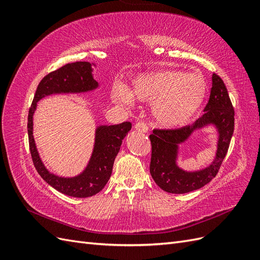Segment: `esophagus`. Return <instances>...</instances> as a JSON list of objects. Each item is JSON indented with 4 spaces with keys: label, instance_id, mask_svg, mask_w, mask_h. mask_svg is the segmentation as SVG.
Instances as JSON below:
<instances>
[{
    "label": "esophagus",
    "instance_id": "1",
    "mask_svg": "<svg viewBox=\"0 0 260 260\" xmlns=\"http://www.w3.org/2000/svg\"><path fill=\"white\" fill-rule=\"evenodd\" d=\"M135 128L138 130V131H141V132H147L148 130V127L147 124L144 122V121H139L135 124Z\"/></svg>",
    "mask_w": 260,
    "mask_h": 260
}]
</instances>
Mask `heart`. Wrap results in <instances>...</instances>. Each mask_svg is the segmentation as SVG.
I'll return each instance as SVG.
<instances>
[{
	"label": "heart",
	"instance_id": "obj_1",
	"mask_svg": "<svg viewBox=\"0 0 260 260\" xmlns=\"http://www.w3.org/2000/svg\"><path fill=\"white\" fill-rule=\"evenodd\" d=\"M207 90V82L200 73L160 70L139 75L133 79L130 91L117 85L113 98L121 105H130L132 96L152 103L157 122L164 127H178L199 112Z\"/></svg>",
	"mask_w": 260,
	"mask_h": 260
}]
</instances>
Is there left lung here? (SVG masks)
I'll list each match as a JSON object with an SVG mask.
<instances>
[{"instance_id": "8db88e82", "label": "left lung", "mask_w": 260, "mask_h": 260, "mask_svg": "<svg viewBox=\"0 0 260 260\" xmlns=\"http://www.w3.org/2000/svg\"><path fill=\"white\" fill-rule=\"evenodd\" d=\"M205 113L193 124L180 129H154L149 136L152 156L149 172L161 190L183 194L198 190L214 179L229 149L234 130V108L222 79L212 74V85ZM214 123L219 131L218 149L215 160L205 170L186 173L175 165L177 144L183 143L196 128Z\"/></svg>"}]
</instances>
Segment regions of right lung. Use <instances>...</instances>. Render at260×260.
I'll use <instances>...</instances> for the list:
<instances>
[{
  "label": "right lung",
  "mask_w": 260,
  "mask_h": 260,
  "mask_svg": "<svg viewBox=\"0 0 260 260\" xmlns=\"http://www.w3.org/2000/svg\"><path fill=\"white\" fill-rule=\"evenodd\" d=\"M88 61L68 62L46 75L39 83L35 98L29 108L28 139L29 149L38 174L55 190L74 198H90L99 193L111 178L116 156L125 135L131 129V122L114 125H102L96 130L95 146L88 167L76 178H59L45 169L39 157L32 136V116L37 102L53 93L86 92L95 89L98 82L92 77Z\"/></svg>",
  "instance_id": "right-lung-1"
}]
</instances>
